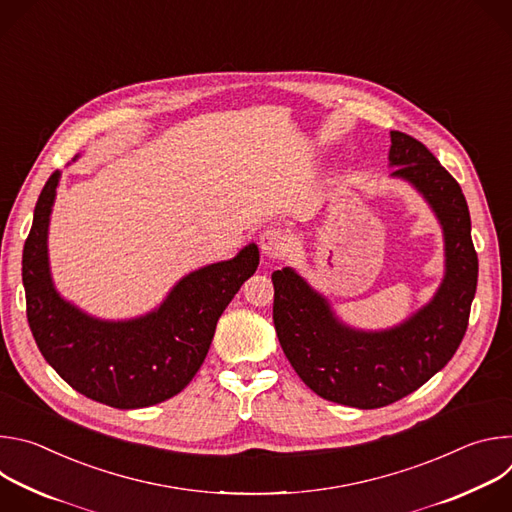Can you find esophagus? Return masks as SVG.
Returning a JSON list of instances; mask_svg holds the SVG:
<instances>
[{"label": "esophagus", "instance_id": "esophagus-1", "mask_svg": "<svg viewBox=\"0 0 512 512\" xmlns=\"http://www.w3.org/2000/svg\"><path fill=\"white\" fill-rule=\"evenodd\" d=\"M291 247L289 235L281 227H269L261 233V249L269 259L283 257Z\"/></svg>", "mask_w": 512, "mask_h": 512}]
</instances>
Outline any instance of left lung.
<instances>
[{"label": "left lung", "mask_w": 512, "mask_h": 512, "mask_svg": "<svg viewBox=\"0 0 512 512\" xmlns=\"http://www.w3.org/2000/svg\"><path fill=\"white\" fill-rule=\"evenodd\" d=\"M393 176L431 204L446 235V279L431 304L389 332H356L291 269L273 271V324L300 379L322 399L358 409L391 405L444 369L470 320L478 255L470 212L456 178L415 137L391 131Z\"/></svg>", "instance_id": "obj_1"}]
</instances>
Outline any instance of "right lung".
Masks as SVG:
<instances>
[{"instance_id":"obj_1","label":"right lung","mask_w":512,"mask_h":512,"mask_svg":"<svg viewBox=\"0 0 512 512\" xmlns=\"http://www.w3.org/2000/svg\"><path fill=\"white\" fill-rule=\"evenodd\" d=\"M60 172H52L24 243L26 316L50 367L81 395L137 409L178 395L198 373L216 322L259 265L257 245L186 275L164 306L131 322H99L58 298L48 273L46 233Z\"/></svg>"}]
</instances>
